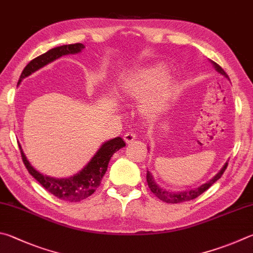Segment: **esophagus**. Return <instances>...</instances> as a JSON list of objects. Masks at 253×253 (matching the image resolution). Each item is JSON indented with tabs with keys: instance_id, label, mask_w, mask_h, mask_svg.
<instances>
[{
	"instance_id": "obj_1",
	"label": "esophagus",
	"mask_w": 253,
	"mask_h": 253,
	"mask_svg": "<svg viewBox=\"0 0 253 253\" xmlns=\"http://www.w3.org/2000/svg\"><path fill=\"white\" fill-rule=\"evenodd\" d=\"M136 139V134L134 131H127L125 135H124V140L126 141V144H130L132 140Z\"/></svg>"
}]
</instances>
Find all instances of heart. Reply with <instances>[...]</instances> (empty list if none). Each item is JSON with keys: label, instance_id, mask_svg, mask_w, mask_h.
Returning a JSON list of instances; mask_svg holds the SVG:
<instances>
[{"label": "heart", "instance_id": "obj_1", "mask_svg": "<svg viewBox=\"0 0 253 253\" xmlns=\"http://www.w3.org/2000/svg\"><path fill=\"white\" fill-rule=\"evenodd\" d=\"M166 72L163 67L145 68L124 76L121 90L124 95L144 98V111L149 114L158 113L166 106L173 88V82L164 80Z\"/></svg>", "mask_w": 253, "mask_h": 253}]
</instances>
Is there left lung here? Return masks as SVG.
<instances>
[{"label":"left lung","instance_id":"8db88e82","mask_svg":"<svg viewBox=\"0 0 253 253\" xmlns=\"http://www.w3.org/2000/svg\"><path fill=\"white\" fill-rule=\"evenodd\" d=\"M212 62V61H211ZM212 65L214 66L215 71L219 72L220 74H222L223 76H226L227 79H229L227 73L222 70V67L218 65L217 63L212 62ZM230 81V80H229ZM228 167V164H226L223 166V168L220 170L215 176L211 179L210 181L206 182L205 185L200 186L198 188H196V189H191V190H188V191H179V192H171V191H168V190H165L163 189L162 187L158 186L157 183H156L155 179L153 177V174H151L149 171H147V182H148V187L150 188V190L153 194L159 198L160 200L165 201V203H168V204H178V203H182V201H187V200H191V199H195L197 197H199L201 194H204V192L209 189V188L213 185V183L218 180L219 178H221V176L223 174L224 170H226Z\"/></svg>","mask_w":253,"mask_h":253}]
</instances>
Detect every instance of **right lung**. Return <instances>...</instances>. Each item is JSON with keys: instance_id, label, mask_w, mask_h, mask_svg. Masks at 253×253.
<instances>
[{"instance_id": "add662e5", "label": "right lung", "mask_w": 253, "mask_h": 253, "mask_svg": "<svg viewBox=\"0 0 253 253\" xmlns=\"http://www.w3.org/2000/svg\"><path fill=\"white\" fill-rule=\"evenodd\" d=\"M83 48H84V45L82 43H75L62 45V46L49 49L48 52L35 57L27 64L22 72L17 84H20L21 81L25 79L26 76L31 75L32 73L40 70L41 67L55 61L56 58L63 56V55L79 53ZM124 146H126V144L121 137H116V138L108 140L107 142L103 144L96 155L91 158L90 162L86 165L84 169H82V171L70 178L57 179L45 176V174L35 170L31 166L29 160L26 159L21 146L18 145L21 149L22 160L25 165L27 171L41 183V186L44 187L50 194L62 200L70 201V203H79V201L84 200L87 197L94 194L95 190L99 187L100 181H102L104 174L107 170L108 163L112 156L115 154V151L123 148Z\"/></svg>"}]
</instances>
